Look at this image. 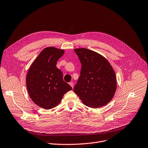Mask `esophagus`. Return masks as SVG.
Wrapping results in <instances>:
<instances>
[{
	"mask_svg": "<svg viewBox=\"0 0 148 148\" xmlns=\"http://www.w3.org/2000/svg\"><path fill=\"white\" fill-rule=\"evenodd\" d=\"M69 84H70V86H71L72 87V88H73V82H70Z\"/></svg>",
	"mask_w": 148,
	"mask_h": 148,
	"instance_id": "obj_1",
	"label": "esophagus"
}]
</instances>
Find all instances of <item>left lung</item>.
Wrapping results in <instances>:
<instances>
[{
  "mask_svg": "<svg viewBox=\"0 0 148 148\" xmlns=\"http://www.w3.org/2000/svg\"><path fill=\"white\" fill-rule=\"evenodd\" d=\"M81 63L75 93L87 106L96 108L108 103L114 96L116 77L113 69L101 55L86 48L75 49Z\"/></svg>",
  "mask_w": 148,
  "mask_h": 148,
  "instance_id": "left-lung-1",
  "label": "left lung"
}]
</instances>
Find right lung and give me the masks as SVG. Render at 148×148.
<instances>
[{"instance_id": "right-lung-1", "label": "right lung", "mask_w": 148, "mask_h": 148, "mask_svg": "<svg viewBox=\"0 0 148 148\" xmlns=\"http://www.w3.org/2000/svg\"><path fill=\"white\" fill-rule=\"evenodd\" d=\"M64 53L53 47L42 51L31 66L26 76V87L32 101L45 109L55 107L64 95L72 88L63 81L57 62Z\"/></svg>"}]
</instances>
